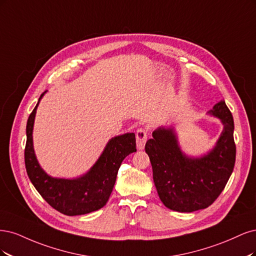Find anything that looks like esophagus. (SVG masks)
<instances>
[{"mask_svg": "<svg viewBox=\"0 0 256 256\" xmlns=\"http://www.w3.org/2000/svg\"><path fill=\"white\" fill-rule=\"evenodd\" d=\"M148 133L144 128H138L136 132V144H137V149L142 150L144 148V144L146 142Z\"/></svg>", "mask_w": 256, "mask_h": 256, "instance_id": "34e87169", "label": "esophagus"}]
</instances>
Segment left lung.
<instances>
[{
	"label": "left lung",
	"instance_id": "8db88e82",
	"mask_svg": "<svg viewBox=\"0 0 256 256\" xmlns=\"http://www.w3.org/2000/svg\"><path fill=\"white\" fill-rule=\"evenodd\" d=\"M220 119L224 130L215 146L200 158L180 149L174 128H156L146 144L160 199L166 208L192 212L208 208L224 190L232 174L236 146L233 116L224 101L208 112Z\"/></svg>",
	"mask_w": 256,
	"mask_h": 256
}]
</instances>
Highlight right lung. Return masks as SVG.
Masks as SVG:
<instances>
[{
  "mask_svg": "<svg viewBox=\"0 0 256 256\" xmlns=\"http://www.w3.org/2000/svg\"><path fill=\"white\" fill-rule=\"evenodd\" d=\"M46 94V92H44ZM39 101L26 124V168L32 184L53 208L67 216L85 215L102 208L110 199L117 173L128 155L136 152L134 133L112 137L100 158L85 174L76 178H53L40 167L32 146V128Z\"/></svg>",
  "mask_w": 256,
  "mask_h": 256,
  "instance_id": "obj_1",
  "label": "right lung"
}]
</instances>
